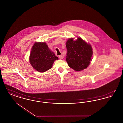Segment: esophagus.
<instances>
[{"instance_id": "obj_1", "label": "esophagus", "mask_w": 123, "mask_h": 123, "mask_svg": "<svg viewBox=\"0 0 123 123\" xmlns=\"http://www.w3.org/2000/svg\"><path fill=\"white\" fill-rule=\"evenodd\" d=\"M59 59H63V56L62 55H61L59 56Z\"/></svg>"}]
</instances>
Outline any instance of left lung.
<instances>
[{"label":"left lung","instance_id":"1","mask_svg":"<svg viewBox=\"0 0 123 123\" xmlns=\"http://www.w3.org/2000/svg\"><path fill=\"white\" fill-rule=\"evenodd\" d=\"M66 44L67 50L66 60L69 66L76 71L86 69L92 61L91 45L80 37L76 40L73 38H69Z\"/></svg>","mask_w":123,"mask_h":123}]
</instances>
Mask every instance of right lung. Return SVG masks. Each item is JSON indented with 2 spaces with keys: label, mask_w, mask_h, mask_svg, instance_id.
I'll return each mask as SVG.
<instances>
[{
  "label": "right lung",
  "mask_w": 123,
  "mask_h": 123,
  "mask_svg": "<svg viewBox=\"0 0 123 123\" xmlns=\"http://www.w3.org/2000/svg\"><path fill=\"white\" fill-rule=\"evenodd\" d=\"M46 42H35L30 53V64L35 70L44 72L50 69L54 62L58 59Z\"/></svg>",
  "instance_id": "add662e5"
}]
</instances>
